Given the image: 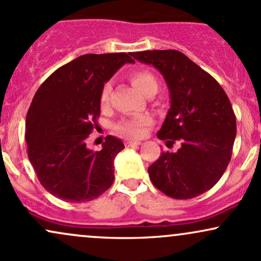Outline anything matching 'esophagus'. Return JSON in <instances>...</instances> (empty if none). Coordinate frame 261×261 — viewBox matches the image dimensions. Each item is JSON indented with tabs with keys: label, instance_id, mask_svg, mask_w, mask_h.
Returning <instances> with one entry per match:
<instances>
[{
	"label": "esophagus",
	"instance_id": "obj_1",
	"mask_svg": "<svg viewBox=\"0 0 261 261\" xmlns=\"http://www.w3.org/2000/svg\"><path fill=\"white\" fill-rule=\"evenodd\" d=\"M141 145L140 141H135V140H127L126 142H125V146L126 147H136V146Z\"/></svg>",
	"mask_w": 261,
	"mask_h": 261
}]
</instances>
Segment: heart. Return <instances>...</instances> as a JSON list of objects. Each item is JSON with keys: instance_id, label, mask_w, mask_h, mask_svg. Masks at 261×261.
Here are the masks:
<instances>
[{"instance_id": "1", "label": "heart", "mask_w": 261, "mask_h": 261, "mask_svg": "<svg viewBox=\"0 0 261 261\" xmlns=\"http://www.w3.org/2000/svg\"><path fill=\"white\" fill-rule=\"evenodd\" d=\"M130 81L142 94L147 95L151 92H157L158 82L153 73L147 70H136L130 73ZM110 92H112V85L109 82L106 83L101 89L100 100L101 103H107L109 100ZM151 124V119L147 116H142L133 120L121 121L116 125V131L127 137H140L145 133V128Z\"/></svg>"}]
</instances>
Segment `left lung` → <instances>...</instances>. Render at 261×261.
Instances as JSON below:
<instances>
[{
	"instance_id": "1",
	"label": "left lung",
	"mask_w": 261,
	"mask_h": 261,
	"mask_svg": "<svg viewBox=\"0 0 261 261\" xmlns=\"http://www.w3.org/2000/svg\"><path fill=\"white\" fill-rule=\"evenodd\" d=\"M163 74L170 108L157 136L180 142L148 167L151 181L167 196L193 199L214 187L232 157L237 125L226 92L211 74L176 50L131 53Z\"/></svg>"
}]
</instances>
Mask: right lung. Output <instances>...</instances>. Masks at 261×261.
I'll use <instances>...</instances> for the list:
<instances>
[{
  "mask_svg": "<svg viewBox=\"0 0 261 261\" xmlns=\"http://www.w3.org/2000/svg\"><path fill=\"white\" fill-rule=\"evenodd\" d=\"M131 54H86L50 74L39 87L25 119L28 157L40 184L59 199L87 202L112 187L114 158L125 148L107 136L100 151L87 148L97 126L104 83Z\"/></svg>",
  "mask_w": 261,
  "mask_h": 261,
  "instance_id": "1",
  "label": "right lung"
}]
</instances>
